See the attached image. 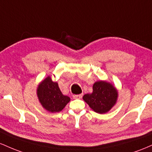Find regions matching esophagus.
<instances>
[{"label":"esophagus","mask_w":152,"mask_h":152,"mask_svg":"<svg viewBox=\"0 0 152 152\" xmlns=\"http://www.w3.org/2000/svg\"><path fill=\"white\" fill-rule=\"evenodd\" d=\"M83 94H80V95H73V98L74 99H80L83 97Z\"/></svg>","instance_id":"obj_1"}]
</instances>
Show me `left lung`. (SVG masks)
Wrapping results in <instances>:
<instances>
[{"instance_id": "left-lung-1", "label": "left lung", "mask_w": 152, "mask_h": 152, "mask_svg": "<svg viewBox=\"0 0 152 152\" xmlns=\"http://www.w3.org/2000/svg\"><path fill=\"white\" fill-rule=\"evenodd\" d=\"M118 95L116 88L111 83L100 80L93 84V93L85 94L83 98L95 112L103 114L115 105Z\"/></svg>"}]
</instances>
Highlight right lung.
Listing matches in <instances>:
<instances>
[{
    "label": "right lung",
    "instance_id": "right-lung-1",
    "mask_svg": "<svg viewBox=\"0 0 152 152\" xmlns=\"http://www.w3.org/2000/svg\"><path fill=\"white\" fill-rule=\"evenodd\" d=\"M37 94L42 107L51 113L61 111L70 101V98L62 94L58 83L52 81L50 76L39 83Z\"/></svg>",
    "mask_w": 152,
    "mask_h": 152
}]
</instances>
